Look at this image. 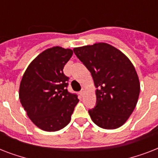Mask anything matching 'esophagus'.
I'll return each instance as SVG.
<instances>
[{
	"instance_id": "34e87169",
	"label": "esophagus",
	"mask_w": 158,
	"mask_h": 158,
	"mask_svg": "<svg viewBox=\"0 0 158 158\" xmlns=\"http://www.w3.org/2000/svg\"><path fill=\"white\" fill-rule=\"evenodd\" d=\"M79 94H80V96H84V90H82V91L79 92Z\"/></svg>"
}]
</instances>
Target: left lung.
Segmentation results:
<instances>
[{"instance_id": "8db88e82", "label": "left lung", "mask_w": 158, "mask_h": 158, "mask_svg": "<svg viewBox=\"0 0 158 158\" xmlns=\"http://www.w3.org/2000/svg\"><path fill=\"white\" fill-rule=\"evenodd\" d=\"M97 88V106L89 110L92 120L106 130L122 126L135 110L140 84L132 62L122 52L105 43L74 48Z\"/></svg>"}]
</instances>
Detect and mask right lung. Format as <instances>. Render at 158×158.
<instances>
[{
  "instance_id": "1",
  "label": "right lung",
  "mask_w": 158,
  "mask_h": 158,
  "mask_svg": "<svg viewBox=\"0 0 158 158\" xmlns=\"http://www.w3.org/2000/svg\"><path fill=\"white\" fill-rule=\"evenodd\" d=\"M72 55L69 48H48L28 64L21 79L20 102L41 130L54 132L65 127L79 102L77 95L67 91L69 78L63 73Z\"/></svg>"
}]
</instances>
